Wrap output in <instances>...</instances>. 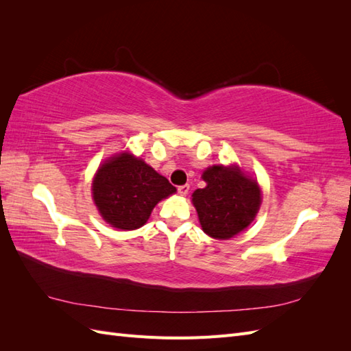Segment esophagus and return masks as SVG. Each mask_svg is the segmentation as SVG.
Wrapping results in <instances>:
<instances>
[{
  "mask_svg": "<svg viewBox=\"0 0 351 351\" xmlns=\"http://www.w3.org/2000/svg\"><path fill=\"white\" fill-rule=\"evenodd\" d=\"M177 190H178V193L182 195V196H186L187 193H189V190H190V186L189 184H183V186H178L177 187Z\"/></svg>",
  "mask_w": 351,
  "mask_h": 351,
  "instance_id": "1",
  "label": "esophagus"
}]
</instances>
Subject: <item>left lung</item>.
<instances>
[{
	"mask_svg": "<svg viewBox=\"0 0 351 351\" xmlns=\"http://www.w3.org/2000/svg\"><path fill=\"white\" fill-rule=\"evenodd\" d=\"M202 178L206 186L192 195L202 230L209 237L227 240L247 228L262 202L256 180L244 174L237 165H212Z\"/></svg>",
	"mask_w": 351,
	"mask_h": 351,
	"instance_id": "left-lung-1",
	"label": "left lung"
}]
</instances>
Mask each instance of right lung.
<instances>
[{"instance_id":"add662e5","label":"right lung","mask_w":351,"mask_h":351,"mask_svg":"<svg viewBox=\"0 0 351 351\" xmlns=\"http://www.w3.org/2000/svg\"><path fill=\"white\" fill-rule=\"evenodd\" d=\"M176 192L165 177L130 152L107 159L92 183V197L101 217L124 231L146 224L158 202Z\"/></svg>"}]
</instances>
